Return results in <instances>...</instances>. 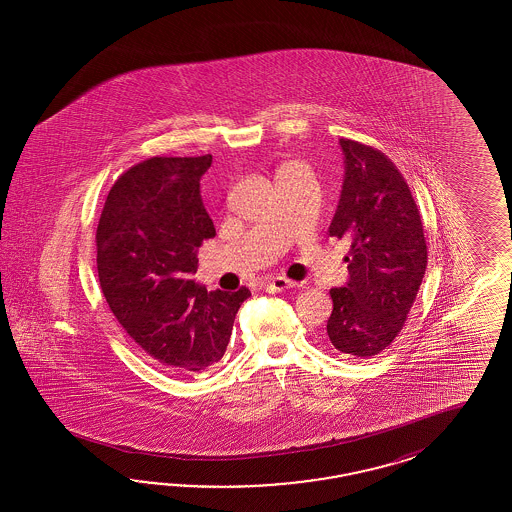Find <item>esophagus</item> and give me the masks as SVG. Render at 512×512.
I'll use <instances>...</instances> for the list:
<instances>
[{
  "mask_svg": "<svg viewBox=\"0 0 512 512\" xmlns=\"http://www.w3.org/2000/svg\"><path fill=\"white\" fill-rule=\"evenodd\" d=\"M295 281L285 278V276H276V278H270L266 281V291L270 293H283L291 287H295Z\"/></svg>",
  "mask_w": 512,
  "mask_h": 512,
  "instance_id": "obj_1",
  "label": "esophagus"
}]
</instances>
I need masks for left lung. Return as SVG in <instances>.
I'll return each mask as SVG.
<instances>
[{"mask_svg":"<svg viewBox=\"0 0 512 512\" xmlns=\"http://www.w3.org/2000/svg\"><path fill=\"white\" fill-rule=\"evenodd\" d=\"M345 178L328 234L349 238V281L330 289L326 323L336 351L372 358L402 332L419 295L428 248L417 202L381 150L340 139Z\"/></svg>","mask_w":512,"mask_h":512,"instance_id":"left-lung-1","label":"left lung"}]
</instances>
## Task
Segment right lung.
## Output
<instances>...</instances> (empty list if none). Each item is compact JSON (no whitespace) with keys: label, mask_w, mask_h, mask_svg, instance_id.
<instances>
[{"label":"right lung","mask_w":512,"mask_h":512,"mask_svg":"<svg viewBox=\"0 0 512 512\" xmlns=\"http://www.w3.org/2000/svg\"><path fill=\"white\" fill-rule=\"evenodd\" d=\"M212 155L150 157L125 171L99 217L97 274L125 334L159 368L191 377L225 355L234 317L251 296L206 291L191 276L216 229L201 199Z\"/></svg>","instance_id":"obj_1"}]
</instances>
